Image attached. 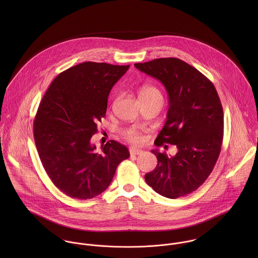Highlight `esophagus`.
Returning a JSON list of instances; mask_svg holds the SVG:
<instances>
[{
  "label": "esophagus",
  "instance_id": "1",
  "mask_svg": "<svg viewBox=\"0 0 258 258\" xmlns=\"http://www.w3.org/2000/svg\"><path fill=\"white\" fill-rule=\"evenodd\" d=\"M130 154L131 155H141L143 153V150L137 149V148H130Z\"/></svg>",
  "mask_w": 258,
  "mask_h": 258
}]
</instances>
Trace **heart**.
I'll return each mask as SVG.
<instances>
[{
    "instance_id": "1",
    "label": "heart",
    "mask_w": 258,
    "mask_h": 258,
    "mask_svg": "<svg viewBox=\"0 0 258 258\" xmlns=\"http://www.w3.org/2000/svg\"><path fill=\"white\" fill-rule=\"evenodd\" d=\"M140 96H150V95H155V96H160L162 97V94L160 92V90L155 87V86H152V85H145L144 87H142V89L140 90ZM123 136L124 138H126L129 142L131 143H140L143 139V136H142V133L140 130H138L137 128H128V129H125L123 131Z\"/></svg>"
}]
</instances>
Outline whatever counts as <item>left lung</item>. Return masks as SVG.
Listing matches in <instances>:
<instances>
[{
	"instance_id": "obj_1",
	"label": "left lung",
	"mask_w": 258,
	"mask_h": 258,
	"mask_svg": "<svg viewBox=\"0 0 258 258\" xmlns=\"http://www.w3.org/2000/svg\"><path fill=\"white\" fill-rule=\"evenodd\" d=\"M134 66L160 80L169 95L167 120L155 145L167 143L178 149L175 156L152 150L158 164L145 181L163 197H184L205 183L219 159L223 138L220 97L209 78L179 58H156Z\"/></svg>"
}]
</instances>
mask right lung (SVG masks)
Returning <instances> with one entry per match:
<instances>
[{
	"mask_svg": "<svg viewBox=\"0 0 258 258\" xmlns=\"http://www.w3.org/2000/svg\"><path fill=\"white\" fill-rule=\"evenodd\" d=\"M129 67L74 66L53 79L39 103L34 121L37 153L51 182L71 198L87 200L103 192L117 166L130 156L114 140L99 153L90 142L106 114L111 88Z\"/></svg>",
	"mask_w": 258,
	"mask_h": 258,
	"instance_id": "add662e5",
	"label": "right lung"
}]
</instances>
